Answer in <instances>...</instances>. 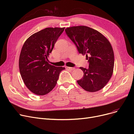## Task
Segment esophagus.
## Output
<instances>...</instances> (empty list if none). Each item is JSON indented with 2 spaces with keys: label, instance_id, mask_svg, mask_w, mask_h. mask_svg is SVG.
<instances>
[{
  "label": "esophagus",
  "instance_id": "obj_1",
  "mask_svg": "<svg viewBox=\"0 0 134 134\" xmlns=\"http://www.w3.org/2000/svg\"><path fill=\"white\" fill-rule=\"evenodd\" d=\"M66 68H67V69L71 70V71H73V70H74L75 69L74 67H66Z\"/></svg>",
  "mask_w": 134,
  "mask_h": 134
}]
</instances>
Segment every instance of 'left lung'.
Instances as JSON below:
<instances>
[{
  "instance_id": "obj_1",
  "label": "left lung",
  "mask_w": 134,
  "mask_h": 134,
  "mask_svg": "<svg viewBox=\"0 0 134 134\" xmlns=\"http://www.w3.org/2000/svg\"><path fill=\"white\" fill-rule=\"evenodd\" d=\"M65 31L79 53L86 55L89 63L87 68L80 67L83 76L77 82L88 92L101 90L114 71V53L109 41L99 31L86 26L67 27Z\"/></svg>"
}]
</instances>
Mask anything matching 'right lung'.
I'll list each match as a JSON object with an SVG mask.
<instances>
[{
    "instance_id": "right-lung-1",
    "label": "right lung",
    "mask_w": 134,
    "mask_h": 134,
    "mask_svg": "<svg viewBox=\"0 0 134 134\" xmlns=\"http://www.w3.org/2000/svg\"><path fill=\"white\" fill-rule=\"evenodd\" d=\"M65 27H47L32 35L23 46L19 59L22 78L31 92L47 94L54 88L64 67L49 63V55Z\"/></svg>"
}]
</instances>
